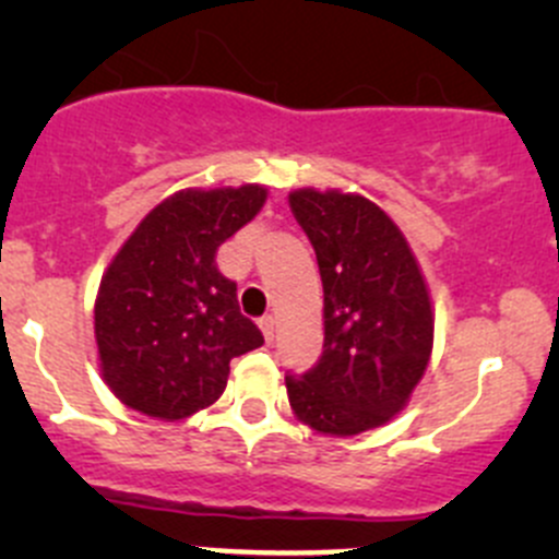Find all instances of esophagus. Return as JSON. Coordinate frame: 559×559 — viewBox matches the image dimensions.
<instances>
[{
	"label": "esophagus",
	"mask_w": 559,
	"mask_h": 559,
	"mask_svg": "<svg viewBox=\"0 0 559 559\" xmlns=\"http://www.w3.org/2000/svg\"><path fill=\"white\" fill-rule=\"evenodd\" d=\"M259 326H262V335H264V341H273V335H275V316L273 313H264L262 319H259Z\"/></svg>",
	"instance_id": "34e87169"
}]
</instances>
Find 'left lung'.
Returning <instances> with one entry per match:
<instances>
[{"label": "left lung", "mask_w": 559, "mask_h": 559, "mask_svg": "<svg viewBox=\"0 0 559 559\" xmlns=\"http://www.w3.org/2000/svg\"><path fill=\"white\" fill-rule=\"evenodd\" d=\"M289 205L324 286V346L306 373H286L300 421L359 436L403 411L432 352L425 278L392 218L359 194L300 189Z\"/></svg>", "instance_id": "obj_1"}]
</instances>
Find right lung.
I'll return each mask as SVG.
<instances>
[{"mask_svg": "<svg viewBox=\"0 0 559 559\" xmlns=\"http://www.w3.org/2000/svg\"><path fill=\"white\" fill-rule=\"evenodd\" d=\"M264 200L267 191L251 183L178 191L116 253L99 284L94 332L107 386L123 405L186 419L222 397L229 359L262 346L216 251Z\"/></svg>", "mask_w": 559, "mask_h": 559, "instance_id": "add662e5", "label": "right lung"}]
</instances>
